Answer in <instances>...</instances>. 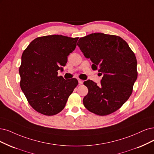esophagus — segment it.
Masks as SVG:
<instances>
[{
    "label": "esophagus",
    "instance_id": "obj_1",
    "mask_svg": "<svg viewBox=\"0 0 154 154\" xmlns=\"http://www.w3.org/2000/svg\"><path fill=\"white\" fill-rule=\"evenodd\" d=\"M78 82H79V83L80 84H82L83 83V82H84V81H83L82 80H81V79H78Z\"/></svg>",
    "mask_w": 154,
    "mask_h": 154
}]
</instances>
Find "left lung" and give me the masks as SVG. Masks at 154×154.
Listing matches in <instances>:
<instances>
[{
	"mask_svg": "<svg viewBox=\"0 0 154 154\" xmlns=\"http://www.w3.org/2000/svg\"><path fill=\"white\" fill-rule=\"evenodd\" d=\"M77 45L93 62L92 69L103 75L100 86L90 80L84 82L88 88L84 105L98 116L110 114L121 108L132 93L138 76L136 56L121 37L102 33L80 38Z\"/></svg>",
	"mask_w": 154,
	"mask_h": 154,
	"instance_id": "left-lung-1",
	"label": "left lung"
}]
</instances>
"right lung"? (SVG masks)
Returning <instances> with one entry per match:
<instances>
[{
  "mask_svg": "<svg viewBox=\"0 0 154 154\" xmlns=\"http://www.w3.org/2000/svg\"><path fill=\"white\" fill-rule=\"evenodd\" d=\"M78 38L60 35L37 37L22 54L21 89L33 109L42 114L60 112L77 86L76 79L65 80L58 76V71L63 69Z\"/></svg>",
  "mask_w": 154,
  "mask_h": 154,
  "instance_id": "right-lung-1",
  "label": "right lung"
}]
</instances>
